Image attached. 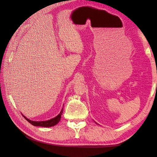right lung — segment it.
I'll return each mask as SVG.
<instances>
[{
    "instance_id": "add662e5",
    "label": "right lung",
    "mask_w": 157,
    "mask_h": 157,
    "mask_svg": "<svg viewBox=\"0 0 157 157\" xmlns=\"http://www.w3.org/2000/svg\"><path fill=\"white\" fill-rule=\"evenodd\" d=\"M63 113V109L62 111H60L59 114L58 116H57L55 118L50 119V120L46 121H33L28 119L26 117L23 116V117L26 119V121H28L29 123L30 124H33L34 126H39V127H52L55 126V124H57L58 123H59L61 118H62V114Z\"/></svg>"
}]
</instances>
